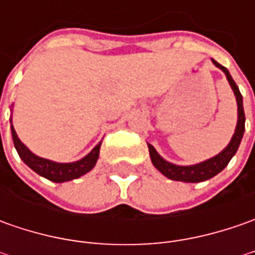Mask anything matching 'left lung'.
Segmentation results:
<instances>
[{"instance_id":"1","label":"left lung","mask_w":255,"mask_h":255,"mask_svg":"<svg viewBox=\"0 0 255 255\" xmlns=\"http://www.w3.org/2000/svg\"><path fill=\"white\" fill-rule=\"evenodd\" d=\"M211 62L224 72L229 84H230L231 89L234 92V96H236V101H237V125H236V130H234V134L231 137L230 143L219 154L213 156V157L204 160V162L190 164V166H180V164H174V163L164 160L162 156L156 152V149L153 147L152 144L147 143L149 153H150V160H152L153 166L160 171L163 176H166L170 180L184 181V183H200V181L209 180L211 177H214L221 170H224V167L229 164V162L233 159V156L237 152V149H239V146H240L241 143V139H243L244 129H246V116H244L243 96H241L240 89L236 85L234 79L231 78L227 68H224L223 65L216 62L214 59H211Z\"/></svg>"}]
</instances>
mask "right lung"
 <instances>
[{
  "instance_id": "right-lung-1",
  "label": "right lung",
  "mask_w": 255,
  "mask_h": 255,
  "mask_svg": "<svg viewBox=\"0 0 255 255\" xmlns=\"http://www.w3.org/2000/svg\"><path fill=\"white\" fill-rule=\"evenodd\" d=\"M11 133H12L15 149L19 154L21 160L28 167H31L35 173H38L39 176L54 181V183H64V181L79 179L81 176H84L88 171L92 170L96 162H98V159H99V149H101V143L102 142L98 143L85 157L76 160V162L58 163L54 162V160L44 159V157H39V156H36L31 152L24 143L19 140L14 126H12V121H11Z\"/></svg>"
}]
</instances>
